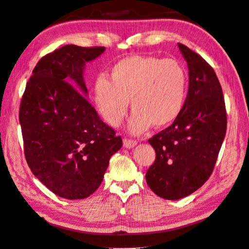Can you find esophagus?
Masks as SVG:
<instances>
[{
    "label": "esophagus",
    "mask_w": 249,
    "mask_h": 249,
    "mask_svg": "<svg viewBox=\"0 0 249 249\" xmlns=\"http://www.w3.org/2000/svg\"><path fill=\"white\" fill-rule=\"evenodd\" d=\"M123 144L125 148H133L137 144V140H133V139H128V138H125L123 140Z\"/></svg>",
    "instance_id": "34e87169"
}]
</instances>
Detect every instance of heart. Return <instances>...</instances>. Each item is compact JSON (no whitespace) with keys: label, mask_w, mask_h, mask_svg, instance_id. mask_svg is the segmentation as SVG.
Here are the masks:
<instances>
[{"label":"heart","mask_w":249,"mask_h":249,"mask_svg":"<svg viewBox=\"0 0 249 249\" xmlns=\"http://www.w3.org/2000/svg\"><path fill=\"white\" fill-rule=\"evenodd\" d=\"M97 109L107 124L119 127L130 102L129 130L142 134L163 128L179 116L186 100L187 74L173 58L130 55L122 58L94 84Z\"/></svg>","instance_id":"1"}]
</instances>
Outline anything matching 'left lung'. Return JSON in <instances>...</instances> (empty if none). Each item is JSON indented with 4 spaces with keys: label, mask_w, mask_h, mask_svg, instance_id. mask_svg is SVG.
<instances>
[{
    "label": "left lung",
    "mask_w": 249,
    "mask_h": 249,
    "mask_svg": "<svg viewBox=\"0 0 249 249\" xmlns=\"http://www.w3.org/2000/svg\"><path fill=\"white\" fill-rule=\"evenodd\" d=\"M178 48L189 75L183 111L173 124L148 140L156 160L146 173L147 184L169 200L191 195L207 182L227 133L223 91L213 69L184 44Z\"/></svg>",
    "instance_id": "left-lung-1"
}]
</instances>
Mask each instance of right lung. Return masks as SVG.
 I'll list each match as a JSON object with an SVG mask.
<instances>
[{"mask_svg": "<svg viewBox=\"0 0 249 249\" xmlns=\"http://www.w3.org/2000/svg\"><path fill=\"white\" fill-rule=\"evenodd\" d=\"M105 47L67 44L35 66L22 94L19 122L26 161L50 191L84 199L97 191L122 138L87 98L83 71Z\"/></svg>", "mask_w": 249, "mask_h": 249, "instance_id": "obj_1", "label": "right lung"}]
</instances>
